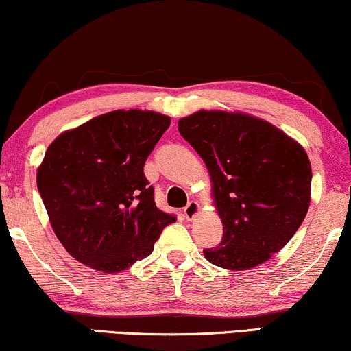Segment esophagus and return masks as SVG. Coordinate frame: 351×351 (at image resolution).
I'll return each mask as SVG.
<instances>
[{"instance_id":"1","label":"esophagus","mask_w":351,"mask_h":351,"mask_svg":"<svg viewBox=\"0 0 351 351\" xmlns=\"http://www.w3.org/2000/svg\"><path fill=\"white\" fill-rule=\"evenodd\" d=\"M199 209H201V208H199V202H196V201L188 202V206H186V208H184V210H183L184 217H186L188 221H189V219H193L194 216H196L197 213H199Z\"/></svg>"}]
</instances>
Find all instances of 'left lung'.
<instances>
[{"instance_id":"obj_1","label":"left lung","mask_w":351,"mask_h":351,"mask_svg":"<svg viewBox=\"0 0 351 351\" xmlns=\"http://www.w3.org/2000/svg\"><path fill=\"white\" fill-rule=\"evenodd\" d=\"M178 130L208 167L223 223L204 256L242 271L265 263L293 239L311 202L306 150L267 121L242 112L197 111Z\"/></svg>"}]
</instances>
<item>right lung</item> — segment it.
Wrapping results in <instances>:
<instances>
[{
    "mask_svg": "<svg viewBox=\"0 0 351 351\" xmlns=\"http://www.w3.org/2000/svg\"><path fill=\"white\" fill-rule=\"evenodd\" d=\"M170 117L112 111L58 135L37 170L52 229L73 258L117 273L154 252L176 217L160 210L143 175Z\"/></svg>",
    "mask_w": 351,
    "mask_h": 351,
    "instance_id": "1",
    "label": "right lung"
}]
</instances>
